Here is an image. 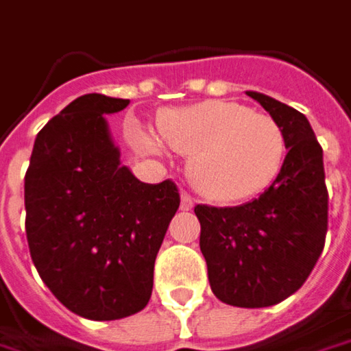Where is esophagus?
Listing matches in <instances>:
<instances>
[{
    "instance_id": "obj_1",
    "label": "esophagus",
    "mask_w": 351,
    "mask_h": 351,
    "mask_svg": "<svg viewBox=\"0 0 351 351\" xmlns=\"http://www.w3.org/2000/svg\"><path fill=\"white\" fill-rule=\"evenodd\" d=\"M192 208H194V200H192L186 192H182V196H180V210L189 212V210H192Z\"/></svg>"
}]
</instances>
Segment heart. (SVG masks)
I'll list each match as a JSON object with an SVG mask.
<instances>
[{"mask_svg": "<svg viewBox=\"0 0 351 351\" xmlns=\"http://www.w3.org/2000/svg\"><path fill=\"white\" fill-rule=\"evenodd\" d=\"M160 143L191 157L192 186L214 202H239L257 196L277 178L287 155L281 125L252 108L208 99L167 110L157 119ZM137 141L151 151L159 143L145 133Z\"/></svg>", "mask_w": 351, "mask_h": 351, "instance_id": "obj_1", "label": "heart"}]
</instances>
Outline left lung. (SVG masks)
Listing matches in <instances>:
<instances>
[{
  "label": "left lung",
  "mask_w": 351,
  "mask_h": 351,
  "mask_svg": "<svg viewBox=\"0 0 351 351\" xmlns=\"http://www.w3.org/2000/svg\"><path fill=\"white\" fill-rule=\"evenodd\" d=\"M281 125L287 157L259 198L234 208L198 204L200 252L212 293L241 308L273 306L304 285L324 250L328 189L322 147L304 115L247 92Z\"/></svg>",
  "instance_id": "1"
}]
</instances>
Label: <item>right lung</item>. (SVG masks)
<instances>
[{
    "label": "right lung",
    "mask_w": 351,
    "mask_h": 351,
    "mask_svg": "<svg viewBox=\"0 0 351 351\" xmlns=\"http://www.w3.org/2000/svg\"><path fill=\"white\" fill-rule=\"evenodd\" d=\"M130 99L86 94L38 131L25 175V232L43 282L69 311L117 320L143 311L169 221L173 180L145 184L119 162L104 114Z\"/></svg>",
    "instance_id": "right-lung-1"
}]
</instances>
